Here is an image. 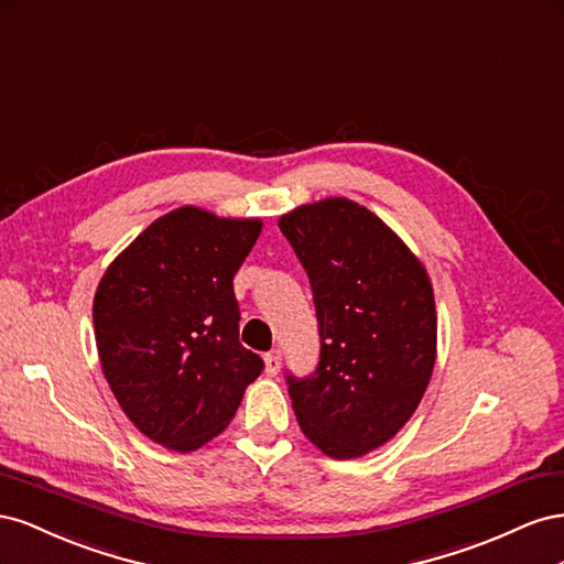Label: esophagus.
Wrapping results in <instances>:
<instances>
[{
  "mask_svg": "<svg viewBox=\"0 0 564 564\" xmlns=\"http://www.w3.org/2000/svg\"><path fill=\"white\" fill-rule=\"evenodd\" d=\"M264 364H267V376H279L281 373V351L273 349L269 354H264Z\"/></svg>",
  "mask_w": 564,
  "mask_h": 564,
  "instance_id": "1",
  "label": "esophagus"
}]
</instances>
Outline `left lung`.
Here are the masks:
<instances>
[{"instance_id": "8db88e82", "label": "left lung", "mask_w": 564, "mask_h": 564, "mask_svg": "<svg viewBox=\"0 0 564 564\" xmlns=\"http://www.w3.org/2000/svg\"><path fill=\"white\" fill-rule=\"evenodd\" d=\"M314 291L321 361L288 376L297 423L326 456L359 458L409 423L437 361V310L425 264L349 198L281 215Z\"/></svg>"}]
</instances>
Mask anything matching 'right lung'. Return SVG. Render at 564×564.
I'll use <instances>...</instances> for the list:
<instances>
[{"mask_svg": "<svg viewBox=\"0 0 564 564\" xmlns=\"http://www.w3.org/2000/svg\"><path fill=\"white\" fill-rule=\"evenodd\" d=\"M262 234L257 217L184 205L149 224L94 295L96 349L134 427L188 454L236 415L264 361L238 343L234 276Z\"/></svg>", "mask_w": 564, "mask_h": 564, "instance_id": "1", "label": "right lung"}]
</instances>
